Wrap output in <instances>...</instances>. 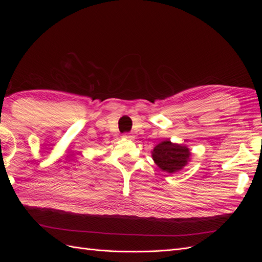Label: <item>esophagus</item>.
Masks as SVG:
<instances>
[{"mask_svg":"<svg viewBox=\"0 0 262 262\" xmlns=\"http://www.w3.org/2000/svg\"><path fill=\"white\" fill-rule=\"evenodd\" d=\"M122 137H123L124 139H126V140H132V139H133V136H131L130 133H124Z\"/></svg>","mask_w":262,"mask_h":262,"instance_id":"1","label":"esophagus"}]
</instances>
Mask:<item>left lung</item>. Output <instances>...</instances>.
I'll use <instances>...</instances> for the list:
<instances>
[{
    "label": "left lung",
    "mask_w": 262,
    "mask_h": 262,
    "mask_svg": "<svg viewBox=\"0 0 262 262\" xmlns=\"http://www.w3.org/2000/svg\"><path fill=\"white\" fill-rule=\"evenodd\" d=\"M190 149L186 145L171 143L169 140L162 141L152 152L155 164L163 171L169 173L181 170L190 160Z\"/></svg>",
    "instance_id": "8db88e82"
}]
</instances>
